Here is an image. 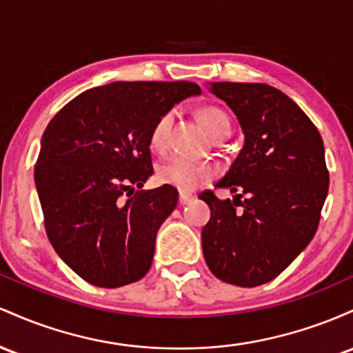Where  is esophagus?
<instances>
[{
	"label": "esophagus",
	"instance_id": "obj_1",
	"mask_svg": "<svg viewBox=\"0 0 353 353\" xmlns=\"http://www.w3.org/2000/svg\"><path fill=\"white\" fill-rule=\"evenodd\" d=\"M193 200V196L192 195H187V193H180V205H187V203H190V201Z\"/></svg>",
	"mask_w": 353,
	"mask_h": 353
}]
</instances>
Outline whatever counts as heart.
<instances>
[{
	"instance_id": "heart-1",
	"label": "heart",
	"mask_w": 353,
	"mask_h": 353,
	"mask_svg": "<svg viewBox=\"0 0 353 353\" xmlns=\"http://www.w3.org/2000/svg\"><path fill=\"white\" fill-rule=\"evenodd\" d=\"M198 120L201 126L207 130L210 137H213L216 132H220L223 126L230 125L228 117L221 110L215 106H205L198 112ZM173 113L168 112L161 114L153 125L152 132H150V146L155 152H165L168 146L170 128H172ZM213 176V168L207 163L201 161L190 160V158L175 157L172 160L165 161L158 168V180L165 185H172L180 192H193L203 183H207L210 178Z\"/></svg>"
}]
</instances>
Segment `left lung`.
I'll use <instances>...</instances> for the list:
<instances>
[{"mask_svg":"<svg viewBox=\"0 0 353 353\" xmlns=\"http://www.w3.org/2000/svg\"><path fill=\"white\" fill-rule=\"evenodd\" d=\"M235 113L243 146L216 188L203 192L212 216L201 230L210 272L223 282L256 287L280 275L314 239L328 192L325 148L296 103L265 83H210Z\"/></svg>","mask_w":353,"mask_h":353,"instance_id":"left-lung-1","label":"left lung"}]
</instances>
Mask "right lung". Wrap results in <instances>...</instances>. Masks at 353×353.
<instances>
[{
  "label": "right lung",
  "instance_id": "right-lung-1",
  "mask_svg": "<svg viewBox=\"0 0 353 353\" xmlns=\"http://www.w3.org/2000/svg\"><path fill=\"white\" fill-rule=\"evenodd\" d=\"M200 93L190 81H114L83 91L46 126L34 166L46 233L88 283L123 287L152 267L178 192L137 190L153 175L150 132L173 105Z\"/></svg>",
  "mask_w": 353,
  "mask_h": 353
}]
</instances>
